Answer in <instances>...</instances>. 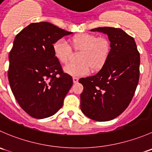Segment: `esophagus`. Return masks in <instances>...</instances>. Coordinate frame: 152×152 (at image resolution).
Masks as SVG:
<instances>
[{
  "label": "esophagus",
  "mask_w": 152,
  "mask_h": 152,
  "mask_svg": "<svg viewBox=\"0 0 152 152\" xmlns=\"http://www.w3.org/2000/svg\"><path fill=\"white\" fill-rule=\"evenodd\" d=\"M78 81H79V79H78L77 77H73V83H77Z\"/></svg>",
  "instance_id": "esophagus-1"
}]
</instances>
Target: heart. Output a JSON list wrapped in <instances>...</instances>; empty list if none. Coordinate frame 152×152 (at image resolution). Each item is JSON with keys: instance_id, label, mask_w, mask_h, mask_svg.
<instances>
[{"instance_id": "b5f03b06", "label": "heart", "mask_w": 152, "mask_h": 152, "mask_svg": "<svg viewBox=\"0 0 152 152\" xmlns=\"http://www.w3.org/2000/svg\"><path fill=\"white\" fill-rule=\"evenodd\" d=\"M73 47L81 50L77 62L69 63L64 67L67 74L73 76H83L91 70H98L104 65L110 51V42L104 37L92 34H82L71 39ZM53 52L58 60L66 64L70 57L72 49L68 42L62 38L54 42Z\"/></svg>"}]
</instances>
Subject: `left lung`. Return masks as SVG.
<instances>
[{
    "mask_svg": "<svg viewBox=\"0 0 152 152\" xmlns=\"http://www.w3.org/2000/svg\"><path fill=\"white\" fill-rule=\"evenodd\" d=\"M106 34L110 51L102 68L96 75L79 80L82 113L96 121L113 120L131 102L140 77V53L134 38L122 29L112 27L93 28Z\"/></svg>",
    "mask_w": 152,
    "mask_h": 152,
    "instance_id": "left-lung-1",
    "label": "left lung"
}]
</instances>
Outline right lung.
Wrapping results in <instances>:
<instances>
[{
    "label": "right lung",
    "instance_id": "1",
    "mask_svg": "<svg viewBox=\"0 0 152 152\" xmlns=\"http://www.w3.org/2000/svg\"><path fill=\"white\" fill-rule=\"evenodd\" d=\"M71 34L48 22L32 23L14 40L9 55V82L18 103L34 118L57 113L73 85L53 49L56 40Z\"/></svg>",
    "mask_w": 152,
    "mask_h": 152
}]
</instances>
